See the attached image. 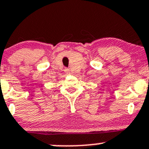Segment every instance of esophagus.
Returning <instances> with one entry per match:
<instances>
[{
  "instance_id": "obj_1",
  "label": "esophagus",
  "mask_w": 149,
  "mask_h": 149,
  "mask_svg": "<svg viewBox=\"0 0 149 149\" xmlns=\"http://www.w3.org/2000/svg\"><path fill=\"white\" fill-rule=\"evenodd\" d=\"M65 72L67 73V74H69V73H70V70L68 69V68H65Z\"/></svg>"
}]
</instances>
